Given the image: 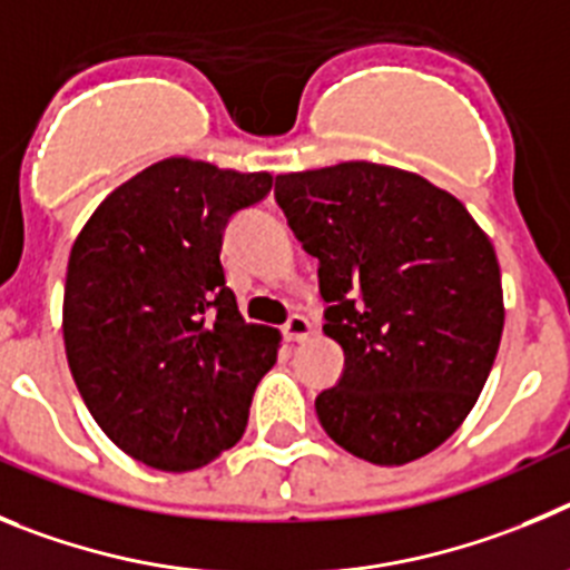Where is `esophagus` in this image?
I'll return each mask as SVG.
<instances>
[{
  "mask_svg": "<svg viewBox=\"0 0 570 570\" xmlns=\"http://www.w3.org/2000/svg\"><path fill=\"white\" fill-rule=\"evenodd\" d=\"M312 335V323L306 321L304 315H292L289 321L284 323V337L289 343H301Z\"/></svg>",
  "mask_w": 570,
  "mask_h": 570,
  "instance_id": "obj_1",
  "label": "esophagus"
}]
</instances>
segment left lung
Instances as JSON below:
<instances>
[{
  "label": "left lung",
  "instance_id": "8db88e82",
  "mask_svg": "<svg viewBox=\"0 0 570 570\" xmlns=\"http://www.w3.org/2000/svg\"><path fill=\"white\" fill-rule=\"evenodd\" d=\"M275 202L317 258L323 332L343 374L315 397L337 445L374 465L458 432L502 337L500 264L458 198L414 173L346 161L275 178Z\"/></svg>",
  "mask_w": 570,
  "mask_h": 570
}]
</instances>
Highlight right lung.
<instances>
[{"instance_id":"add662e5","label":"right lung","mask_w":570,"mask_h":570,"mask_svg":"<svg viewBox=\"0 0 570 570\" xmlns=\"http://www.w3.org/2000/svg\"><path fill=\"white\" fill-rule=\"evenodd\" d=\"M269 173L164 158L112 189L76 238L65 352L85 406L132 460L193 471L233 449L281 335L240 317L224 229Z\"/></svg>"}]
</instances>
